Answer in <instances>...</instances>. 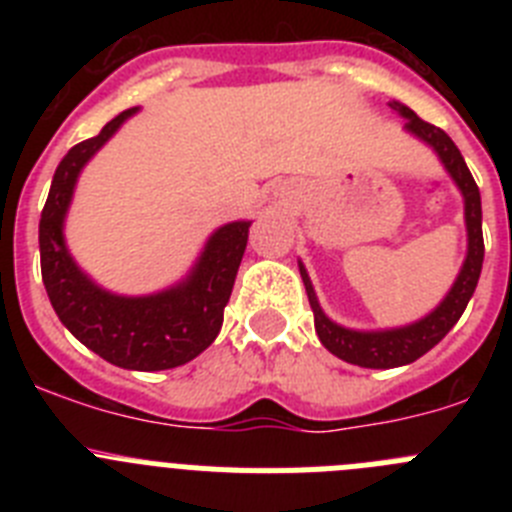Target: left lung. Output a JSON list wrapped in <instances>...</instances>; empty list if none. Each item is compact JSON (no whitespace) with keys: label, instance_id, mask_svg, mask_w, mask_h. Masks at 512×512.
<instances>
[{"label":"left lung","instance_id":"8db88e82","mask_svg":"<svg viewBox=\"0 0 512 512\" xmlns=\"http://www.w3.org/2000/svg\"><path fill=\"white\" fill-rule=\"evenodd\" d=\"M392 110L400 112L405 117V128L423 138L428 146H433L446 164L449 174L454 176V182L459 184L461 194H464V215H467V230H469V253L467 261L461 266V274L456 277L454 287L446 295V300L436 307V310L423 318L420 323L408 325V328L397 330H382V333H359V330H348L336 325L323 315L318 305V297L312 292L310 277L300 266L302 282L307 289V300H310L312 315H315V330L318 338L330 354H336L338 359L348 361V364L366 366V369H392V366L413 364L423 354H428L438 341L456 325L461 318V312L467 307L469 297L474 295V287L479 282V271H482V259H485V241H482V202H479V187L474 182L472 171L464 164V156L459 148L454 146V140L443 133L441 128L431 125V122L420 120L410 107L405 104H390Z\"/></svg>","mask_w":512,"mask_h":512}]
</instances>
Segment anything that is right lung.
Instances as JSON below:
<instances>
[{"label": "right lung", "mask_w": 512, "mask_h": 512, "mask_svg": "<svg viewBox=\"0 0 512 512\" xmlns=\"http://www.w3.org/2000/svg\"><path fill=\"white\" fill-rule=\"evenodd\" d=\"M133 112H120L99 135L76 143L61 158L40 215V271L53 310L84 346L122 369L161 372L192 361L217 338L251 223L217 230L192 277L169 292L117 297L94 287L63 246L61 225L81 166Z\"/></svg>", "instance_id": "right-lung-1"}]
</instances>
